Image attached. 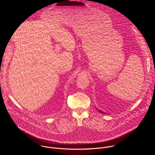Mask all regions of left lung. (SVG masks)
<instances>
[{"instance_id": "left-lung-1", "label": "left lung", "mask_w": 155, "mask_h": 155, "mask_svg": "<svg viewBox=\"0 0 155 155\" xmlns=\"http://www.w3.org/2000/svg\"><path fill=\"white\" fill-rule=\"evenodd\" d=\"M99 111L101 112V113H102V114H104V112H101V111H100V110H99Z\"/></svg>"}]
</instances>
